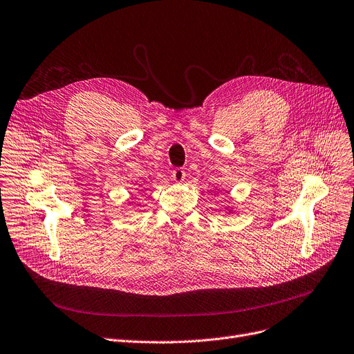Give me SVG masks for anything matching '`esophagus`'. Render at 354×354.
Instances as JSON below:
<instances>
[{
	"label": "esophagus",
	"mask_w": 354,
	"mask_h": 354,
	"mask_svg": "<svg viewBox=\"0 0 354 354\" xmlns=\"http://www.w3.org/2000/svg\"><path fill=\"white\" fill-rule=\"evenodd\" d=\"M172 178H174V180H175V182L180 183V182L185 180V178H187V172L183 171V169H180V167H176V169H174Z\"/></svg>",
	"instance_id": "1"
}]
</instances>
